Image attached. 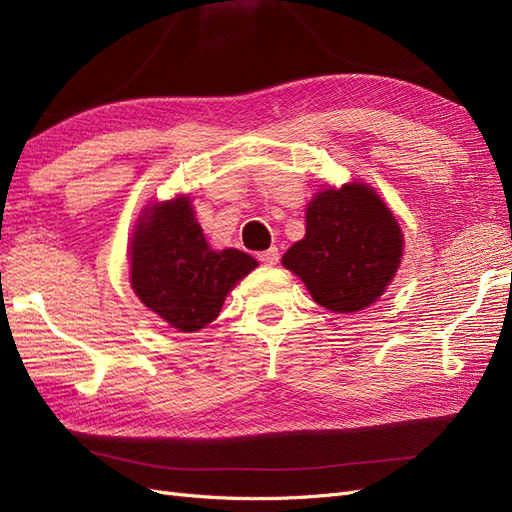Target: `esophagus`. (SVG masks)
Returning <instances> with one entry per match:
<instances>
[{"label": "esophagus", "instance_id": "1", "mask_svg": "<svg viewBox=\"0 0 512 512\" xmlns=\"http://www.w3.org/2000/svg\"><path fill=\"white\" fill-rule=\"evenodd\" d=\"M258 260L262 262V265L273 267V265H277V262H280V250H277V247H269L267 252L258 254Z\"/></svg>", "mask_w": 512, "mask_h": 512}]
</instances>
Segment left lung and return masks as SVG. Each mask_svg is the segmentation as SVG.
Here are the masks:
<instances>
[{
  "label": "left lung",
  "instance_id": "obj_1",
  "mask_svg": "<svg viewBox=\"0 0 512 512\" xmlns=\"http://www.w3.org/2000/svg\"><path fill=\"white\" fill-rule=\"evenodd\" d=\"M404 256L395 213L363 181L324 188L305 209V237L292 243L282 265L312 299L335 314L374 305L393 282Z\"/></svg>",
  "mask_w": 512,
  "mask_h": 512
}]
</instances>
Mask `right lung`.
<instances>
[{"mask_svg":"<svg viewBox=\"0 0 512 512\" xmlns=\"http://www.w3.org/2000/svg\"><path fill=\"white\" fill-rule=\"evenodd\" d=\"M256 267L250 254L235 247L211 250L188 194L149 203L134 224L132 290L181 333H196L218 318L228 292Z\"/></svg>","mask_w":512,"mask_h":512,"instance_id":"obj_1","label":"right lung"}]
</instances>
